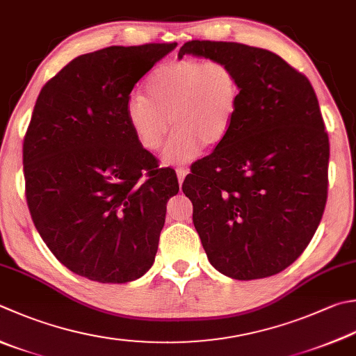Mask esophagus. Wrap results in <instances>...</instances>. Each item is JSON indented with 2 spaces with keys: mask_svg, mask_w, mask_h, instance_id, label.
I'll use <instances>...</instances> for the list:
<instances>
[{
  "mask_svg": "<svg viewBox=\"0 0 356 356\" xmlns=\"http://www.w3.org/2000/svg\"><path fill=\"white\" fill-rule=\"evenodd\" d=\"M187 173H189V170H187L186 167H179V169H177V175H178V183H179V186L184 183V178H186Z\"/></svg>",
  "mask_w": 356,
  "mask_h": 356,
  "instance_id": "obj_1",
  "label": "esophagus"
}]
</instances>
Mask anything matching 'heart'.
Masks as SVG:
<instances>
[{"label":"heart","mask_w":356,"mask_h":356,"mask_svg":"<svg viewBox=\"0 0 356 356\" xmlns=\"http://www.w3.org/2000/svg\"><path fill=\"white\" fill-rule=\"evenodd\" d=\"M238 99V80L229 65L183 57L152 71L144 96H131L127 102L125 118L147 152L163 145L172 125L161 161L167 165L186 164L198 156L203 145L216 149L229 135Z\"/></svg>","instance_id":"obj_1"}]
</instances>
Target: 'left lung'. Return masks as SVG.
Instances as JSON below:
<instances>
[{"label":"left lung","mask_w":356,"mask_h":356,"mask_svg":"<svg viewBox=\"0 0 356 356\" xmlns=\"http://www.w3.org/2000/svg\"><path fill=\"white\" fill-rule=\"evenodd\" d=\"M186 54L229 65L240 86L229 135L183 183L193 225L221 274L274 276L304 252L325 207L330 145L318 97L268 49L192 40Z\"/></svg>","instance_id":"obj_1"}]
</instances>
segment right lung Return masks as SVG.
Instances as JSON below:
<instances>
[{
    "label": "right lung",
    "instance_id": "add662e5",
    "mask_svg": "<svg viewBox=\"0 0 356 356\" xmlns=\"http://www.w3.org/2000/svg\"><path fill=\"white\" fill-rule=\"evenodd\" d=\"M177 43L83 54L46 83L23 144L26 198L43 241L70 271L125 284L150 270L179 191L125 118L138 80ZM149 177L140 181L142 172Z\"/></svg>",
    "mask_w": 356,
    "mask_h": 356
}]
</instances>
